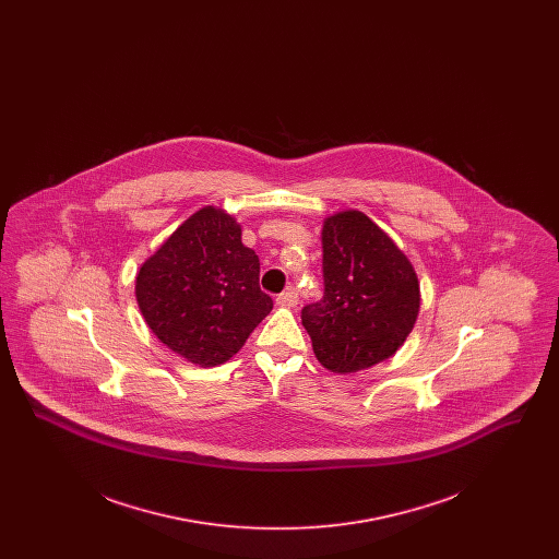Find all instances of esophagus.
I'll use <instances>...</instances> for the list:
<instances>
[{
    "mask_svg": "<svg viewBox=\"0 0 559 559\" xmlns=\"http://www.w3.org/2000/svg\"><path fill=\"white\" fill-rule=\"evenodd\" d=\"M297 301H299V293H297V289H293V287L276 297V304H278V306H287V308L297 306Z\"/></svg>",
    "mask_w": 559,
    "mask_h": 559,
    "instance_id": "esophagus-1",
    "label": "esophagus"
}]
</instances>
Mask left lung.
<instances>
[{"label":"left lung","instance_id":"1","mask_svg":"<svg viewBox=\"0 0 559 559\" xmlns=\"http://www.w3.org/2000/svg\"><path fill=\"white\" fill-rule=\"evenodd\" d=\"M322 278L324 295L301 310L322 367L360 371L404 344L419 314V281L394 240L365 213L326 217Z\"/></svg>","mask_w":559,"mask_h":559}]
</instances>
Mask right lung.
I'll use <instances>...</instances> for the list:
<instances>
[{
  "instance_id": "1",
  "label": "right lung",
  "mask_w": 559,
  "mask_h": 559,
  "mask_svg": "<svg viewBox=\"0 0 559 559\" xmlns=\"http://www.w3.org/2000/svg\"><path fill=\"white\" fill-rule=\"evenodd\" d=\"M140 312L160 342L201 367L226 362L272 310L260 258L235 217L203 207L160 245L135 276Z\"/></svg>"
}]
</instances>
